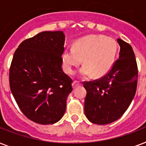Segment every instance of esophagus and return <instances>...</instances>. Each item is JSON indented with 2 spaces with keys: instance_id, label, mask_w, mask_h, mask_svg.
Instances as JSON below:
<instances>
[{
  "instance_id": "obj_1",
  "label": "esophagus",
  "mask_w": 146,
  "mask_h": 146,
  "mask_svg": "<svg viewBox=\"0 0 146 146\" xmlns=\"http://www.w3.org/2000/svg\"><path fill=\"white\" fill-rule=\"evenodd\" d=\"M79 86H81V83L79 82L78 81H74L72 84V86H73V89H75L76 87Z\"/></svg>"
}]
</instances>
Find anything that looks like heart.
Wrapping results in <instances>:
<instances>
[{"label": "heart", "mask_w": 146, "mask_h": 146, "mask_svg": "<svg viewBox=\"0 0 146 146\" xmlns=\"http://www.w3.org/2000/svg\"><path fill=\"white\" fill-rule=\"evenodd\" d=\"M117 54V44L114 39L104 35H91L81 38L73 48L64 49L62 64L66 73L73 74L83 59L85 64L80 70L82 78H101L111 71Z\"/></svg>", "instance_id": "1"}]
</instances>
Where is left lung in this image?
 I'll return each instance as SVG.
<instances>
[{"label": "left lung", "mask_w": 146, "mask_h": 146, "mask_svg": "<svg viewBox=\"0 0 146 146\" xmlns=\"http://www.w3.org/2000/svg\"><path fill=\"white\" fill-rule=\"evenodd\" d=\"M117 41L120 45L119 57L111 71L102 79L83 85L87 92L85 114L95 124H108L118 120L136 94L138 69L133 50L122 39Z\"/></svg>", "instance_id": "8db88e82"}]
</instances>
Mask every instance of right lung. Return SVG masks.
Here are the masks:
<instances>
[{
    "label": "right lung",
    "mask_w": 146,
    "mask_h": 146,
    "mask_svg": "<svg viewBox=\"0 0 146 146\" xmlns=\"http://www.w3.org/2000/svg\"><path fill=\"white\" fill-rule=\"evenodd\" d=\"M65 35L42 32L19 44L10 69V87L26 117L53 124L64 116L72 80L62 69Z\"/></svg>",
    "instance_id": "right-lung-1"
}]
</instances>
